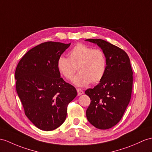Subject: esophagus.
Instances as JSON below:
<instances>
[{
    "label": "esophagus",
    "instance_id": "esophagus-1",
    "mask_svg": "<svg viewBox=\"0 0 152 152\" xmlns=\"http://www.w3.org/2000/svg\"><path fill=\"white\" fill-rule=\"evenodd\" d=\"M77 95H78V96H80V95H83L84 94V91L82 90H81V89L78 88L77 90Z\"/></svg>",
    "mask_w": 152,
    "mask_h": 152
}]
</instances>
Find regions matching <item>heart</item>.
Instances as JSON below:
<instances>
[{"mask_svg":"<svg viewBox=\"0 0 152 152\" xmlns=\"http://www.w3.org/2000/svg\"><path fill=\"white\" fill-rule=\"evenodd\" d=\"M106 58L101 50L83 44H77L70 50L69 57H59L57 61L58 72L64 78L72 80L77 86H87L91 82L97 83L104 77L106 71Z\"/></svg>","mask_w":152,"mask_h":152,"instance_id":"heart-1","label":"heart"}]
</instances>
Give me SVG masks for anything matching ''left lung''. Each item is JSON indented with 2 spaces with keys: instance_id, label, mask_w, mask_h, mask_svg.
<instances>
[{
  "instance_id": "left-lung-1",
  "label": "left lung",
  "mask_w": 152,
  "mask_h": 152,
  "mask_svg": "<svg viewBox=\"0 0 152 152\" xmlns=\"http://www.w3.org/2000/svg\"><path fill=\"white\" fill-rule=\"evenodd\" d=\"M85 40L97 44L107 62L105 75L99 84L85 91L91 99L86 117L95 128L109 129L120 121L130 101L133 84L130 61L124 50L106 40Z\"/></svg>"
}]
</instances>
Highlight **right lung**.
<instances>
[{
    "label": "right lung",
    "instance_id": "right-lung-1",
    "mask_svg": "<svg viewBox=\"0 0 152 152\" xmlns=\"http://www.w3.org/2000/svg\"><path fill=\"white\" fill-rule=\"evenodd\" d=\"M71 43L46 42L29 50L15 70L16 90L26 115L37 128L51 131L64 123L76 89L61 77L57 59Z\"/></svg>",
    "mask_w": 152,
    "mask_h": 152
}]
</instances>
